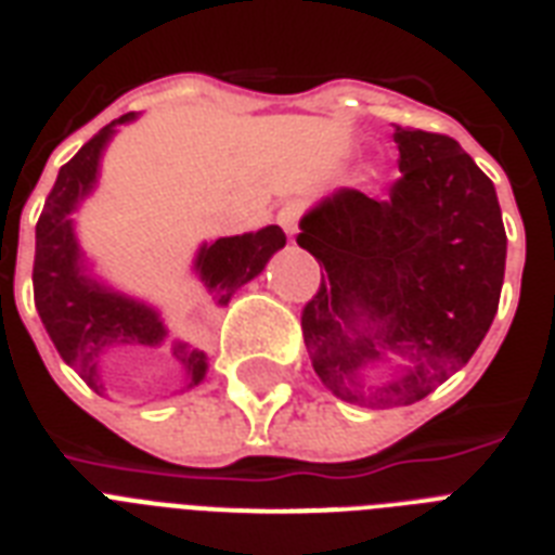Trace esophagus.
Segmentation results:
<instances>
[{
  "label": "esophagus",
  "mask_w": 555,
  "mask_h": 555,
  "mask_svg": "<svg viewBox=\"0 0 555 555\" xmlns=\"http://www.w3.org/2000/svg\"><path fill=\"white\" fill-rule=\"evenodd\" d=\"M299 212H302V209H299V204H296V201H285V204L279 207L276 221L282 224V230H285V233H291V235L296 233V224H299Z\"/></svg>",
  "instance_id": "esophagus-1"
}]
</instances>
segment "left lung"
Masks as SVG:
<instances>
[{"mask_svg":"<svg viewBox=\"0 0 555 555\" xmlns=\"http://www.w3.org/2000/svg\"><path fill=\"white\" fill-rule=\"evenodd\" d=\"M388 195L339 190L302 218L296 244L325 268L302 308L313 371L346 403L412 405L469 363L499 311L507 233L495 186L455 138L395 132ZM404 369L365 387V362Z\"/></svg>","mask_w":555,"mask_h":555,"instance_id":"8db88e82","label":"left lung"}]
</instances>
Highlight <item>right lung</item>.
Here are the masks:
<instances>
[{
  "mask_svg": "<svg viewBox=\"0 0 555 555\" xmlns=\"http://www.w3.org/2000/svg\"><path fill=\"white\" fill-rule=\"evenodd\" d=\"M132 117L129 112L117 117L115 124H126ZM115 124L103 126L68 164H63L37 221V253H34V302L39 320L60 357L94 391H103L100 360L120 354L126 348H158L167 337L158 313L152 308L112 294L82 276L80 270V247L74 242L68 216L91 192L100 152L115 132ZM279 247H285V233L282 227L270 224L259 233L204 244L195 268L218 305H227L235 287L259 276ZM172 357L186 371L190 386H198L207 371V357L186 343H176Z\"/></svg>",
  "mask_w": 555,
  "mask_h": 555,
  "instance_id": "right-lung-1",
  "label": "right lung"
}]
</instances>
